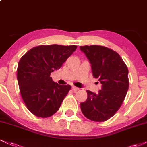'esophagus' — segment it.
<instances>
[{
    "mask_svg": "<svg viewBox=\"0 0 147 147\" xmlns=\"http://www.w3.org/2000/svg\"><path fill=\"white\" fill-rule=\"evenodd\" d=\"M72 90L75 91V92H76V91H77V90H79V88H77V87H76V86H72Z\"/></svg>",
    "mask_w": 147,
    "mask_h": 147,
    "instance_id": "1",
    "label": "esophagus"
}]
</instances>
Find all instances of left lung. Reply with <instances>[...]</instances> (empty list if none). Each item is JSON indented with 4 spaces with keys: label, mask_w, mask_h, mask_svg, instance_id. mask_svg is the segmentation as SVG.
<instances>
[{
    "label": "left lung",
    "mask_w": 147,
    "mask_h": 147,
    "mask_svg": "<svg viewBox=\"0 0 147 147\" xmlns=\"http://www.w3.org/2000/svg\"><path fill=\"white\" fill-rule=\"evenodd\" d=\"M91 64L93 77L102 84L97 94L87 90L88 98L81 103L86 117L104 122L112 117L122 106L129 89V70L119 54L102 45L80 46Z\"/></svg>",
    "instance_id": "obj_1"
}]
</instances>
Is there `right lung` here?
<instances>
[{"label": "right lung", "instance_id": "1", "mask_svg": "<svg viewBox=\"0 0 147 147\" xmlns=\"http://www.w3.org/2000/svg\"><path fill=\"white\" fill-rule=\"evenodd\" d=\"M77 45H38L21 57L17 68L20 92L28 109L39 117L52 116L71 89L53 82L51 72L63 65Z\"/></svg>", "mask_w": 147, "mask_h": 147}]
</instances>
